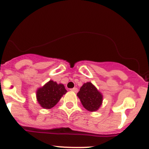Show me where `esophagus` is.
Masks as SVG:
<instances>
[{
    "label": "esophagus",
    "mask_w": 149,
    "mask_h": 149,
    "mask_svg": "<svg viewBox=\"0 0 149 149\" xmlns=\"http://www.w3.org/2000/svg\"><path fill=\"white\" fill-rule=\"evenodd\" d=\"M70 91H73V92H76V93L78 91V88H76V87H74V88H70Z\"/></svg>",
    "instance_id": "34e87169"
}]
</instances>
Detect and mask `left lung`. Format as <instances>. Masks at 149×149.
<instances>
[{"label": "left lung", "mask_w": 149, "mask_h": 149, "mask_svg": "<svg viewBox=\"0 0 149 149\" xmlns=\"http://www.w3.org/2000/svg\"><path fill=\"white\" fill-rule=\"evenodd\" d=\"M77 96L84 107L90 112L97 111L102 102V95L90 82L84 84L81 87Z\"/></svg>", "instance_id": "1"}]
</instances>
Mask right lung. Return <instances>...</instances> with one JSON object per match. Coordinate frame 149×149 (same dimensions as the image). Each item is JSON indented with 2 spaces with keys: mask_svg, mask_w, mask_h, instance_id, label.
<instances>
[{
  "mask_svg": "<svg viewBox=\"0 0 149 149\" xmlns=\"http://www.w3.org/2000/svg\"><path fill=\"white\" fill-rule=\"evenodd\" d=\"M67 92L63 84H58L53 81L48 83L37 91V98L39 104L45 109L53 107L61 100V97Z\"/></svg>",
  "mask_w": 149,
  "mask_h": 149,
  "instance_id": "1",
  "label": "right lung"
}]
</instances>
